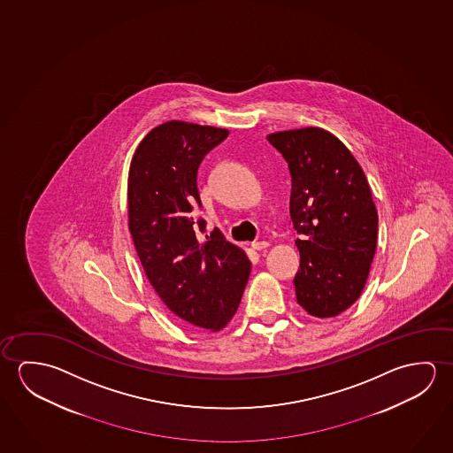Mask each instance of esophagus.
<instances>
[{
    "instance_id": "34e87169",
    "label": "esophagus",
    "mask_w": 453,
    "mask_h": 453,
    "mask_svg": "<svg viewBox=\"0 0 453 453\" xmlns=\"http://www.w3.org/2000/svg\"><path fill=\"white\" fill-rule=\"evenodd\" d=\"M267 247H269V242H266V241H261V242H253V244H251V249L257 251L265 250V249H267Z\"/></svg>"
}]
</instances>
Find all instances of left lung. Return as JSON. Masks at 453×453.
Masks as SVG:
<instances>
[{
    "instance_id": "1",
    "label": "left lung",
    "mask_w": 453,
    "mask_h": 453,
    "mask_svg": "<svg viewBox=\"0 0 453 453\" xmlns=\"http://www.w3.org/2000/svg\"><path fill=\"white\" fill-rule=\"evenodd\" d=\"M267 140L291 173L289 214L302 236L297 303L315 318L340 315L362 295L376 251L378 211L365 173L329 130H280Z\"/></svg>"
}]
</instances>
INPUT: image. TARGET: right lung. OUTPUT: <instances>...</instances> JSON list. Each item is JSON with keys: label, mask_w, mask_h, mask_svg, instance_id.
Listing matches in <instances>:
<instances>
[{"label": "right lung", "mask_w": 453, "mask_h": 453, "mask_svg": "<svg viewBox=\"0 0 453 453\" xmlns=\"http://www.w3.org/2000/svg\"><path fill=\"white\" fill-rule=\"evenodd\" d=\"M228 129L164 122L140 142L127 178L129 230L144 273L158 297L182 321L222 331L239 307L250 275L245 251L220 231L195 234L196 173ZM200 230L204 222L200 220Z\"/></svg>", "instance_id": "obj_1"}]
</instances>
